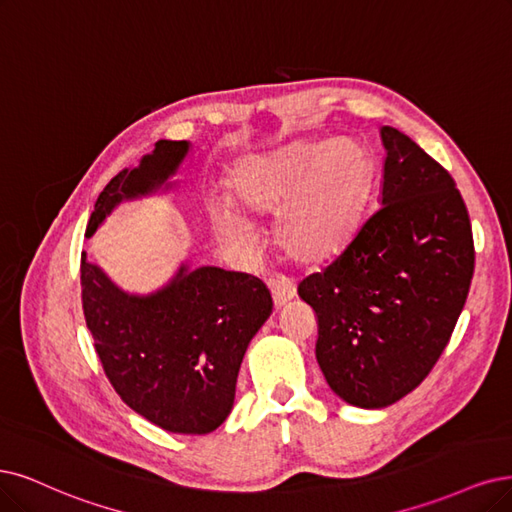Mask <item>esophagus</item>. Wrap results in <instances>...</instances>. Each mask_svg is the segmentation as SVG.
<instances>
[{"label": "esophagus", "mask_w": 512, "mask_h": 512, "mask_svg": "<svg viewBox=\"0 0 512 512\" xmlns=\"http://www.w3.org/2000/svg\"><path fill=\"white\" fill-rule=\"evenodd\" d=\"M270 289H272V297H274V304L278 308L287 306L289 301L295 297V282L287 276H276L270 280Z\"/></svg>", "instance_id": "esophagus-1"}]
</instances>
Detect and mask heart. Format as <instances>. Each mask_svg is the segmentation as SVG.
<instances>
[{
  "label": "heart",
  "mask_w": 512,
  "mask_h": 512,
  "mask_svg": "<svg viewBox=\"0 0 512 512\" xmlns=\"http://www.w3.org/2000/svg\"><path fill=\"white\" fill-rule=\"evenodd\" d=\"M375 164L358 141H299L272 154L238 162L230 177L242 211L278 217V242L293 259L318 263L350 242L371 196ZM215 232L236 244L253 238V227L238 208L213 202Z\"/></svg>",
  "instance_id": "b5f03b06"
}]
</instances>
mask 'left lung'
<instances>
[{"label":"left lung","instance_id":"left-lung-1","mask_svg":"<svg viewBox=\"0 0 512 512\" xmlns=\"http://www.w3.org/2000/svg\"><path fill=\"white\" fill-rule=\"evenodd\" d=\"M380 208L327 268L299 282L318 316L316 361L346 403L382 409L437 365L466 304L475 244L456 181L382 126Z\"/></svg>","mask_w":512,"mask_h":512}]
</instances>
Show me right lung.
I'll list each match as a JSON object with an SVG mask.
<instances>
[{"label":"right lung","mask_w":512,"mask_h":512,"mask_svg":"<svg viewBox=\"0 0 512 512\" xmlns=\"http://www.w3.org/2000/svg\"><path fill=\"white\" fill-rule=\"evenodd\" d=\"M187 141H158L94 202L86 236L124 200L158 192L185 160ZM82 308L103 371L120 399L168 432L206 434L234 407L249 342L272 314V295L251 274L187 263L156 293L130 295L82 253Z\"/></svg>","instance_id":"obj_1"}]
</instances>
